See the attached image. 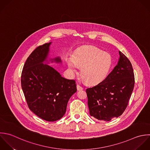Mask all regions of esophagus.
<instances>
[{
  "mask_svg": "<svg viewBox=\"0 0 150 150\" xmlns=\"http://www.w3.org/2000/svg\"><path fill=\"white\" fill-rule=\"evenodd\" d=\"M76 88H77V90H78V91H81V90H83V88L81 86H80L79 85H76Z\"/></svg>",
  "mask_w": 150,
  "mask_h": 150,
  "instance_id": "34e87169",
  "label": "esophagus"
}]
</instances>
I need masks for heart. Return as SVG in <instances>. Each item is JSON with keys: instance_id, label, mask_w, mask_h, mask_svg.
I'll return each mask as SVG.
<instances>
[{"instance_id": "1", "label": "heart", "mask_w": 150, "mask_h": 150, "mask_svg": "<svg viewBox=\"0 0 150 150\" xmlns=\"http://www.w3.org/2000/svg\"><path fill=\"white\" fill-rule=\"evenodd\" d=\"M69 69L72 73L78 71L83 79L91 84H96L103 81L107 76L111 66L112 58L106 52H102L94 47H86L77 50L68 61Z\"/></svg>"}]
</instances>
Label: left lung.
I'll use <instances>...</instances> for the list:
<instances>
[{"label": "left lung", "instance_id": "8db88e82", "mask_svg": "<svg viewBox=\"0 0 150 150\" xmlns=\"http://www.w3.org/2000/svg\"><path fill=\"white\" fill-rule=\"evenodd\" d=\"M117 65L97 85L86 89L91 116L110 121L121 116L126 109L134 86V74L127 57L119 51Z\"/></svg>", "mask_w": 150, "mask_h": 150}]
</instances>
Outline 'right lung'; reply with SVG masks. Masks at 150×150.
<instances>
[{
  "label": "right lung",
  "mask_w": 150,
  "mask_h": 150,
  "mask_svg": "<svg viewBox=\"0 0 150 150\" xmlns=\"http://www.w3.org/2000/svg\"><path fill=\"white\" fill-rule=\"evenodd\" d=\"M51 43L38 46L27 58L21 72V85L30 110L44 120L55 122L65 115L76 86L74 80L62 77L52 67L43 64ZM54 61L61 62L59 57Z\"/></svg>",
  "instance_id": "right-lung-1"
}]
</instances>
